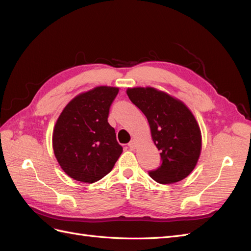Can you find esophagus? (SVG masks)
Here are the masks:
<instances>
[{"label": "esophagus", "instance_id": "esophagus-1", "mask_svg": "<svg viewBox=\"0 0 251 251\" xmlns=\"http://www.w3.org/2000/svg\"><path fill=\"white\" fill-rule=\"evenodd\" d=\"M128 147H130L131 150H135L136 149V140L133 139L130 143H128Z\"/></svg>", "mask_w": 251, "mask_h": 251}]
</instances>
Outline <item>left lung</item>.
I'll use <instances>...</instances> for the list:
<instances>
[{"label":"left lung","instance_id":"left-lung-1","mask_svg":"<svg viewBox=\"0 0 251 251\" xmlns=\"http://www.w3.org/2000/svg\"><path fill=\"white\" fill-rule=\"evenodd\" d=\"M131 101L146 115L161 164L149 175L158 183H175L193 172L201 153L198 123L186 105L155 88L127 89Z\"/></svg>","mask_w":251,"mask_h":251}]
</instances>
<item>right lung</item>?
<instances>
[{
	"mask_svg": "<svg viewBox=\"0 0 251 251\" xmlns=\"http://www.w3.org/2000/svg\"><path fill=\"white\" fill-rule=\"evenodd\" d=\"M118 88L100 86L74 97L56 121L52 146L60 168L76 181L93 183L109 174L123 153L108 123Z\"/></svg>",
	"mask_w": 251,
	"mask_h": 251,
	"instance_id": "right-lung-1",
	"label": "right lung"
}]
</instances>
